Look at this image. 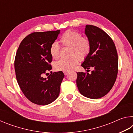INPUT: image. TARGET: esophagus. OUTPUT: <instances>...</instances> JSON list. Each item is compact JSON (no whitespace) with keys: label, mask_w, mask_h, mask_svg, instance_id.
<instances>
[{"label":"esophagus","mask_w":133,"mask_h":133,"mask_svg":"<svg viewBox=\"0 0 133 133\" xmlns=\"http://www.w3.org/2000/svg\"><path fill=\"white\" fill-rule=\"evenodd\" d=\"M64 75H68V74H69V72H67V71H66V72H64Z\"/></svg>","instance_id":"obj_1"}]
</instances>
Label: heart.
<instances>
[{
    "mask_svg": "<svg viewBox=\"0 0 133 133\" xmlns=\"http://www.w3.org/2000/svg\"><path fill=\"white\" fill-rule=\"evenodd\" d=\"M60 42L64 46L70 47L69 55L71 56L66 59H60L54 64L56 71L69 72L77 66L78 60L83 61L89 55L91 49L90 40L86 36H82L80 32L67 30L62 35ZM60 48L57 43L54 42L50 48V55L56 59L60 55Z\"/></svg>",
    "mask_w": 133,
    "mask_h": 133,
    "instance_id": "1",
    "label": "heart"
}]
</instances>
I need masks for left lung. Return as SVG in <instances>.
I'll return each mask as SVG.
<instances>
[{"label":"left lung","mask_w":133,"mask_h":133,"mask_svg":"<svg viewBox=\"0 0 133 133\" xmlns=\"http://www.w3.org/2000/svg\"><path fill=\"white\" fill-rule=\"evenodd\" d=\"M85 33L90 40L91 51L82 66L87 73L77 72L76 83L83 96L92 99L100 98L109 93L118 73V55L111 37L102 29L86 25ZM90 68L94 70L88 73Z\"/></svg>","instance_id":"left-lung-1"}]
</instances>
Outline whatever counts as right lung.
Listing matches in <instances>:
<instances>
[{"mask_svg":"<svg viewBox=\"0 0 133 133\" xmlns=\"http://www.w3.org/2000/svg\"><path fill=\"white\" fill-rule=\"evenodd\" d=\"M59 33L60 30L31 33L22 40L16 54L18 84L26 98L35 104L48 105L59 95L64 73L51 71L48 78L43 77L51 69L50 48Z\"/></svg>","mask_w":133,"mask_h":133,"instance_id":"add662e5","label":"right lung"}]
</instances>
